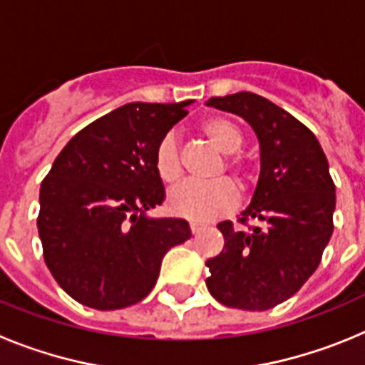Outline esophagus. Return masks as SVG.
Listing matches in <instances>:
<instances>
[{"mask_svg":"<svg viewBox=\"0 0 365 365\" xmlns=\"http://www.w3.org/2000/svg\"><path fill=\"white\" fill-rule=\"evenodd\" d=\"M202 227H205V225H201V222H190V230H192V234H197L199 230H202Z\"/></svg>","mask_w":365,"mask_h":365,"instance_id":"esophagus-1","label":"esophagus"}]
</instances>
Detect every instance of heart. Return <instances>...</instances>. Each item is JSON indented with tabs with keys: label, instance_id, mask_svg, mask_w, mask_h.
<instances>
[{
	"label": "heart",
	"instance_id": "1",
	"mask_svg": "<svg viewBox=\"0 0 365 365\" xmlns=\"http://www.w3.org/2000/svg\"><path fill=\"white\" fill-rule=\"evenodd\" d=\"M202 133L221 153L227 155V170L243 182L248 172V159L237 151L243 146V131L227 117H212L201 124ZM155 172L164 185H175L182 175L180 151L175 135H166L155 150ZM235 205V190L228 179H219L210 185L185 182L168 195V208L177 217L190 221H212Z\"/></svg>",
	"mask_w": 365,
	"mask_h": 365
}]
</instances>
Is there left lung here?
Listing matches in <instances>:
<instances>
[{"label":"left lung","instance_id":"8db88e82","mask_svg":"<svg viewBox=\"0 0 365 365\" xmlns=\"http://www.w3.org/2000/svg\"><path fill=\"white\" fill-rule=\"evenodd\" d=\"M243 117L259 140V180L237 221L219 222L221 254L206 261V287L219 303L243 311L272 309L302 289L333 234L334 182L318 138L291 113L256 93L206 102Z\"/></svg>","mask_w":365,"mask_h":365}]
</instances>
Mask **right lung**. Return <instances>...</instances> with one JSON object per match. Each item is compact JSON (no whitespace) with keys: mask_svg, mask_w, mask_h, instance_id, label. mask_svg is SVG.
I'll use <instances>...</instances> for the list:
<instances>
[{"mask_svg":"<svg viewBox=\"0 0 365 365\" xmlns=\"http://www.w3.org/2000/svg\"><path fill=\"white\" fill-rule=\"evenodd\" d=\"M190 104L131 102L108 113L71 138L41 182L45 265L82 305L138 303L157 283L164 254L190 240L185 219L146 215L164 201L155 150Z\"/></svg>","mask_w":365,"mask_h":365,"instance_id":"obj_1","label":"right lung"}]
</instances>
